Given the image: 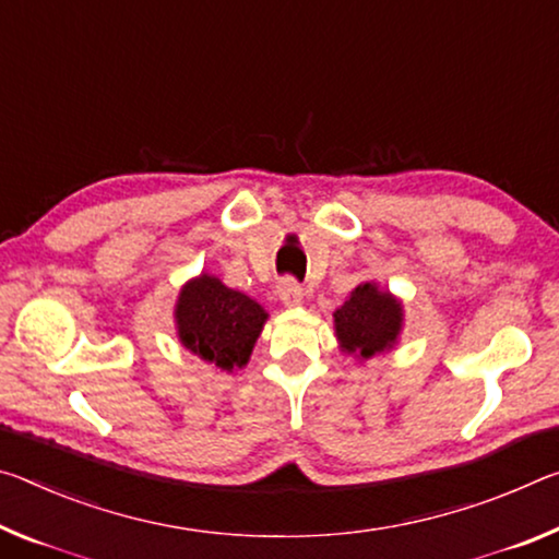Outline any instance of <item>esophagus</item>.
<instances>
[{
    "label": "esophagus",
    "mask_w": 559,
    "mask_h": 559,
    "mask_svg": "<svg viewBox=\"0 0 559 559\" xmlns=\"http://www.w3.org/2000/svg\"><path fill=\"white\" fill-rule=\"evenodd\" d=\"M277 295H280L282 301H285L287 307H297V305H301V299H305V289H301V285H299L297 280L285 277L277 285Z\"/></svg>",
    "instance_id": "34e87169"
}]
</instances>
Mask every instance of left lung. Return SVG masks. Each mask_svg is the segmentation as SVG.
I'll list each match as a JSON object with an SVG mask.
<instances>
[{"label":"left lung","mask_w":559,"mask_h":559,"mask_svg":"<svg viewBox=\"0 0 559 559\" xmlns=\"http://www.w3.org/2000/svg\"><path fill=\"white\" fill-rule=\"evenodd\" d=\"M336 336L346 352L359 354L361 359L391 349L401 332V305L389 292H379L377 285L366 282L334 312Z\"/></svg>","instance_id":"obj_1"}]
</instances>
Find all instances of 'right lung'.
<instances>
[{
  "mask_svg": "<svg viewBox=\"0 0 559 559\" xmlns=\"http://www.w3.org/2000/svg\"><path fill=\"white\" fill-rule=\"evenodd\" d=\"M176 319L182 346L219 369L233 371L250 359L267 312L217 277L200 274L182 287Z\"/></svg>",
  "mask_w": 559,
  "mask_h": 559,
  "instance_id": "1",
  "label": "right lung"
}]
</instances>
